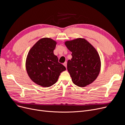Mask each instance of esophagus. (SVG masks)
Listing matches in <instances>:
<instances>
[{
    "instance_id": "obj_1",
    "label": "esophagus",
    "mask_w": 125,
    "mask_h": 125,
    "mask_svg": "<svg viewBox=\"0 0 125 125\" xmlns=\"http://www.w3.org/2000/svg\"><path fill=\"white\" fill-rule=\"evenodd\" d=\"M63 65H64V66H65V67L67 68V62H65V63H64Z\"/></svg>"
}]
</instances>
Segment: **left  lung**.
Masks as SVG:
<instances>
[{
  "instance_id": "left-lung-1",
  "label": "left lung",
  "mask_w": 125,
  "mask_h": 125,
  "mask_svg": "<svg viewBox=\"0 0 125 125\" xmlns=\"http://www.w3.org/2000/svg\"><path fill=\"white\" fill-rule=\"evenodd\" d=\"M72 52L67 61V70L74 84L84 87L92 83L101 69L100 58L95 48L86 39L78 38L65 42Z\"/></svg>"
}]
</instances>
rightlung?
I'll return each mask as SVG.
<instances>
[{"label":"right lung","instance_id":"right-lung-1","mask_svg":"<svg viewBox=\"0 0 125 125\" xmlns=\"http://www.w3.org/2000/svg\"><path fill=\"white\" fill-rule=\"evenodd\" d=\"M57 42L50 38H42L37 42L28 52L26 68L30 79L43 87H49L58 81L66 68L58 62L54 54Z\"/></svg>","mask_w":125,"mask_h":125}]
</instances>
